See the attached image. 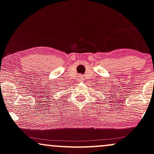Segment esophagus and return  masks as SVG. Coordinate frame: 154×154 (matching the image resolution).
I'll return each mask as SVG.
<instances>
[{
	"label": "esophagus",
	"mask_w": 154,
	"mask_h": 154,
	"mask_svg": "<svg viewBox=\"0 0 154 154\" xmlns=\"http://www.w3.org/2000/svg\"><path fill=\"white\" fill-rule=\"evenodd\" d=\"M83 80H84V77H82V76H80V77H79V81L82 82Z\"/></svg>",
	"instance_id": "34e87169"
}]
</instances>
